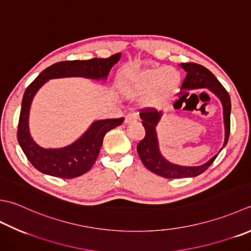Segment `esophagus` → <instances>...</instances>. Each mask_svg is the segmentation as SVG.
I'll return each mask as SVG.
<instances>
[{"label":"esophagus","mask_w":251,"mask_h":251,"mask_svg":"<svg viewBox=\"0 0 251 251\" xmlns=\"http://www.w3.org/2000/svg\"><path fill=\"white\" fill-rule=\"evenodd\" d=\"M137 120V114L136 113H129L125 116V124H130V123L135 122Z\"/></svg>","instance_id":"esophagus-1"}]
</instances>
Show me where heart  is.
<instances>
[{
    "instance_id": "heart-1",
    "label": "heart",
    "mask_w": 251,
    "mask_h": 251,
    "mask_svg": "<svg viewBox=\"0 0 251 251\" xmlns=\"http://www.w3.org/2000/svg\"><path fill=\"white\" fill-rule=\"evenodd\" d=\"M179 82V73L173 67L153 68L137 75L132 81V89L142 91L153 87L154 99L164 100L174 95Z\"/></svg>"
}]
</instances>
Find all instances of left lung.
<instances>
[{"mask_svg": "<svg viewBox=\"0 0 251 251\" xmlns=\"http://www.w3.org/2000/svg\"><path fill=\"white\" fill-rule=\"evenodd\" d=\"M180 66L187 73L183 83H181V89L193 90L207 88L222 102L225 126V139L223 147H225L228 141L230 130V98L228 92L225 90V88L217 79V77L204 66L196 63H181ZM162 112H158L154 109H151V107L141 110L140 112V119L142 120V125L146 129V135L145 138L137 146V151H138L142 163L154 174L165 178L195 177V176L202 174L217 159L218 154L210 159L207 163L200 166H180L166 161L159 150V141L155 130V127L160 122Z\"/></svg>", "mask_w": 251, "mask_h": 251, "instance_id": "obj_1", "label": "left lung"}]
</instances>
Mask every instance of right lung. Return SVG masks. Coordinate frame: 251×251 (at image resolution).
Listing matches in <instances>:
<instances>
[{
  "label": "right lung",
  "instance_id": "add662e5",
  "mask_svg": "<svg viewBox=\"0 0 251 251\" xmlns=\"http://www.w3.org/2000/svg\"><path fill=\"white\" fill-rule=\"evenodd\" d=\"M121 53L107 58H91L88 61H64L53 64L27 87L22 101L17 139L29 162L41 173L60 178H74L87 173L95 163L101 149L103 138L109 130L120 126L124 119H107L93 122L79 139L58 149L42 148L31 138L29 132V110L34 95L48 80L53 78L85 77L106 79L113 65L120 61Z\"/></svg>",
  "mask_w": 251,
  "mask_h": 251
}]
</instances>
